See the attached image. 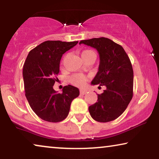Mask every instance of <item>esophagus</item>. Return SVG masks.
<instances>
[{"label": "esophagus", "mask_w": 159, "mask_h": 159, "mask_svg": "<svg viewBox=\"0 0 159 159\" xmlns=\"http://www.w3.org/2000/svg\"><path fill=\"white\" fill-rule=\"evenodd\" d=\"M87 93V90H85V89H80V94L81 95H85V94Z\"/></svg>", "instance_id": "obj_1"}]
</instances>
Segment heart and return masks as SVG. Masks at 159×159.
Segmentation results:
<instances>
[{
    "label": "heart",
    "instance_id": "heart-1",
    "mask_svg": "<svg viewBox=\"0 0 159 159\" xmlns=\"http://www.w3.org/2000/svg\"><path fill=\"white\" fill-rule=\"evenodd\" d=\"M90 55H93V56L95 57V53L93 51H91V50H84V51L82 52L81 54L82 58H84V57L90 56ZM70 80L73 84L76 85V86L82 87L84 84L85 82H86L87 77L82 74H75L74 75L71 76Z\"/></svg>",
    "mask_w": 159,
    "mask_h": 159
}]
</instances>
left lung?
<instances>
[{
	"label": "left lung",
	"mask_w": 159,
	"mask_h": 159,
	"mask_svg": "<svg viewBox=\"0 0 159 159\" xmlns=\"http://www.w3.org/2000/svg\"><path fill=\"white\" fill-rule=\"evenodd\" d=\"M95 48L100 57L98 72L91 84L105 85L98 102L89 107L92 118L100 123L118 118L133 98V70L129 57L120 45L107 38L82 40L80 44Z\"/></svg>",
	"instance_id": "8db88e82"
}]
</instances>
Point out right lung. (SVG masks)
<instances>
[{
	"label": "right lung",
	"instance_id": "right-lung-1",
	"mask_svg": "<svg viewBox=\"0 0 159 159\" xmlns=\"http://www.w3.org/2000/svg\"><path fill=\"white\" fill-rule=\"evenodd\" d=\"M77 43L47 41L31 50L26 57L23 68L25 95L33 111L43 120L62 121L72 101L80 95L79 89L72 85L64 86L62 93L53 88L61 57Z\"/></svg>",
	"mask_w": 159,
	"mask_h": 159
}]
</instances>
